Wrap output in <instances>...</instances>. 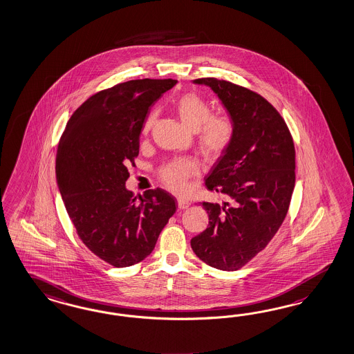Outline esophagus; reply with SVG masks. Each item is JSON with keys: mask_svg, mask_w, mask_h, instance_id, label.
<instances>
[{"mask_svg": "<svg viewBox=\"0 0 354 354\" xmlns=\"http://www.w3.org/2000/svg\"><path fill=\"white\" fill-rule=\"evenodd\" d=\"M177 204H178L180 209H187L190 207V202H187L185 199H177Z\"/></svg>", "mask_w": 354, "mask_h": 354, "instance_id": "obj_1", "label": "esophagus"}]
</instances>
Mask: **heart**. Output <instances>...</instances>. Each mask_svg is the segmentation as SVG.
Listing matches in <instances>:
<instances>
[{"mask_svg": "<svg viewBox=\"0 0 354 354\" xmlns=\"http://www.w3.org/2000/svg\"><path fill=\"white\" fill-rule=\"evenodd\" d=\"M181 122L196 131L198 149L207 159H216L226 151L235 137V124L226 115H212L209 102L198 93H186L176 103ZM158 112L152 111L145 120L142 133L149 134L156 122ZM198 165L189 159H176L159 169L162 182L174 192H185L189 180L198 174Z\"/></svg>", "mask_w": 354, "mask_h": 354, "instance_id": "b5f03b06", "label": "heart"}]
</instances>
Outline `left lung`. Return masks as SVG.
Listing matches in <instances>:
<instances>
[{
  "mask_svg": "<svg viewBox=\"0 0 354 354\" xmlns=\"http://www.w3.org/2000/svg\"><path fill=\"white\" fill-rule=\"evenodd\" d=\"M194 84L216 93L235 124V137L205 178L209 192L232 203H202L209 223L192 238V248L207 265L232 272L263 251L288 212L295 187L292 136L260 94L214 77Z\"/></svg>",
  "mask_w": 354,
  "mask_h": 354,
  "instance_id": "obj_1",
  "label": "left lung"
}]
</instances>
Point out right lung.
<instances>
[{
    "mask_svg": "<svg viewBox=\"0 0 354 354\" xmlns=\"http://www.w3.org/2000/svg\"><path fill=\"white\" fill-rule=\"evenodd\" d=\"M176 82L142 79L98 91L72 113L58 145L67 213L82 243L115 268L146 259L176 212V198L162 189L137 198L125 187L149 110Z\"/></svg>",
    "mask_w": 354,
    "mask_h": 354,
    "instance_id": "1",
    "label": "right lung"
}]
</instances>
